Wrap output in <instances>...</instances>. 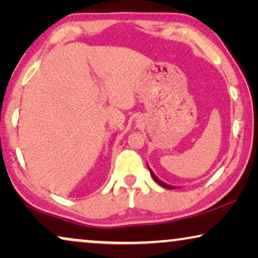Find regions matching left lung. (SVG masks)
<instances>
[{
	"instance_id": "8db88e82",
	"label": "left lung",
	"mask_w": 258,
	"mask_h": 258,
	"mask_svg": "<svg viewBox=\"0 0 258 258\" xmlns=\"http://www.w3.org/2000/svg\"><path fill=\"white\" fill-rule=\"evenodd\" d=\"M148 169H149V171H150V175H151V176H153V178L155 179V182H157V183H158V184H160V185H162V186H164V188H167V189H175V186H174V185H169V184H167V183L162 182V181H161V179H160V178H158V177H157V176L154 174V171H153V170H151V169H150V167H149V165H148Z\"/></svg>"
}]
</instances>
